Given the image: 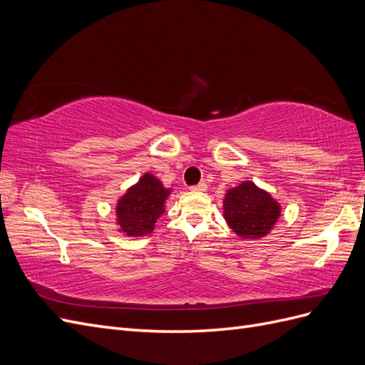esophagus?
<instances>
[{
  "label": "esophagus",
  "mask_w": 365,
  "mask_h": 365,
  "mask_svg": "<svg viewBox=\"0 0 365 365\" xmlns=\"http://www.w3.org/2000/svg\"><path fill=\"white\" fill-rule=\"evenodd\" d=\"M190 190H192V192H205V190H207V182H205V181H201L200 184L192 185Z\"/></svg>",
  "instance_id": "1"
}]
</instances>
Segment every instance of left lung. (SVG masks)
Here are the masks:
<instances>
[{
	"instance_id": "obj_1",
	"label": "left lung",
	"mask_w": 365,
	"mask_h": 365,
	"mask_svg": "<svg viewBox=\"0 0 365 365\" xmlns=\"http://www.w3.org/2000/svg\"><path fill=\"white\" fill-rule=\"evenodd\" d=\"M280 205L259 187L245 181L230 189L224 200V217L239 237L260 239L267 236L280 216Z\"/></svg>"
}]
</instances>
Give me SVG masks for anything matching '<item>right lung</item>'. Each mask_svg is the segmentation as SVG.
Listing matches in <instances>:
<instances>
[{
    "label": "right lung",
    "mask_w": 365,
    "mask_h": 365,
    "mask_svg": "<svg viewBox=\"0 0 365 365\" xmlns=\"http://www.w3.org/2000/svg\"><path fill=\"white\" fill-rule=\"evenodd\" d=\"M170 189L152 173H145L120 197L117 204V224L129 237L149 235L155 228L157 219L164 213V202Z\"/></svg>",
    "instance_id": "right-lung-1"
}]
</instances>
